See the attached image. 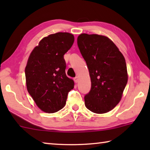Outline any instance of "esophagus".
<instances>
[{
	"mask_svg": "<svg viewBox=\"0 0 150 150\" xmlns=\"http://www.w3.org/2000/svg\"><path fill=\"white\" fill-rule=\"evenodd\" d=\"M74 81H75V83H77L78 82V77H75L74 78Z\"/></svg>",
	"mask_w": 150,
	"mask_h": 150,
	"instance_id": "1",
	"label": "esophagus"
}]
</instances>
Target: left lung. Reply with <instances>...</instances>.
I'll use <instances>...</instances> for the list:
<instances>
[{
	"mask_svg": "<svg viewBox=\"0 0 150 150\" xmlns=\"http://www.w3.org/2000/svg\"><path fill=\"white\" fill-rule=\"evenodd\" d=\"M77 45L89 71L91 88L85 96V105L97 114L108 112L115 107L128 82L125 59L108 38L82 34Z\"/></svg>",
	"mask_w": 150,
	"mask_h": 150,
	"instance_id": "8db88e82",
	"label": "left lung"
}]
</instances>
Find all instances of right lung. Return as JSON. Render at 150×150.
Instances as JSON below:
<instances>
[{"label":"right lung","mask_w":150,"mask_h":150,"mask_svg":"<svg viewBox=\"0 0 150 150\" xmlns=\"http://www.w3.org/2000/svg\"><path fill=\"white\" fill-rule=\"evenodd\" d=\"M74 36L58 32L45 37L30 54L25 68L27 90L37 106L47 113L64 107L74 82L67 77L64 54Z\"/></svg>","instance_id":"add662e5"}]
</instances>
